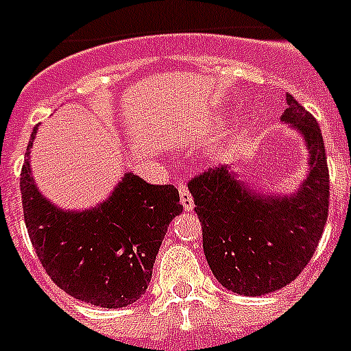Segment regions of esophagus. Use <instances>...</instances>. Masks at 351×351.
<instances>
[{
	"instance_id": "1",
	"label": "esophagus",
	"mask_w": 351,
	"mask_h": 351,
	"mask_svg": "<svg viewBox=\"0 0 351 351\" xmlns=\"http://www.w3.org/2000/svg\"><path fill=\"white\" fill-rule=\"evenodd\" d=\"M178 191H180V200H182V206H184V209L186 211H193L195 209V200H193L191 193H189V189L186 187V184H178Z\"/></svg>"
}]
</instances>
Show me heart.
I'll use <instances>...</instances> for the list:
<instances>
[{
    "instance_id": "heart-1",
    "label": "heart",
    "mask_w": 351,
    "mask_h": 351,
    "mask_svg": "<svg viewBox=\"0 0 351 351\" xmlns=\"http://www.w3.org/2000/svg\"><path fill=\"white\" fill-rule=\"evenodd\" d=\"M250 120V114H244V117L240 118V121H242V123H244V121H247Z\"/></svg>"
}]
</instances>
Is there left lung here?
Segmentation results:
<instances>
[{
	"instance_id": "8db88e82",
	"label": "left lung",
	"mask_w": 351,
	"mask_h": 351,
	"mask_svg": "<svg viewBox=\"0 0 351 351\" xmlns=\"http://www.w3.org/2000/svg\"><path fill=\"white\" fill-rule=\"evenodd\" d=\"M286 101L280 120L304 136L310 151V171L297 191L256 193L228 165L189 182L211 271L224 288L247 297L277 291L299 277L328 220L330 173L322 132L293 96Z\"/></svg>"
}]
</instances>
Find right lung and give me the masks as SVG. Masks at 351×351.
I'll use <instances>...</instances> for the list:
<instances>
[{"instance_id": "right-lung-1", "label": "right lung", "mask_w": 351, "mask_h": 351, "mask_svg": "<svg viewBox=\"0 0 351 351\" xmlns=\"http://www.w3.org/2000/svg\"><path fill=\"white\" fill-rule=\"evenodd\" d=\"M21 202L32 247L52 282L100 308H123L145 293L171 220L184 209L175 186H153L125 173L106 202L63 211L36 187L29 151L21 169Z\"/></svg>"}]
</instances>
